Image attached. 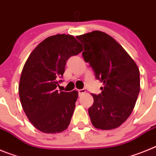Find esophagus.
Segmentation results:
<instances>
[{
	"label": "esophagus",
	"mask_w": 156,
	"mask_h": 156,
	"mask_svg": "<svg viewBox=\"0 0 156 156\" xmlns=\"http://www.w3.org/2000/svg\"><path fill=\"white\" fill-rule=\"evenodd\" d=\"M85 92H86V90H85V89H80V90H78L79 95H81L82 94H84Z\"/></svg>",
	"instance_id": "34e87169"
}]
</instances>
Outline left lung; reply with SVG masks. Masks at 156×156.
Wrapping results in <instances>:
<instances>
[{
  "label": "left lung",
  "mask_w": 156,
  "mask_h": 156,
  "mask_svg": "<svg viewBox=\"0 0 156 156\" xmlns=\"http://www.w3.org/2000/svg\"><path fill=\"white\" fill-rule=\"evenodd\" d=\"M76 38L84 46V61L104 85L98 95L91 94L94 103L88 113L92 124L101 129L119 127L130 115L137 101L138 67L119 43L105 33L96 30Z\"/></svg>",
  "instance_id": "left-lung-1"
}]
</instances>
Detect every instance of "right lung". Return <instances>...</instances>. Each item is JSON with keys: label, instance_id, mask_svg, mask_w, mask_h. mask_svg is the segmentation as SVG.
<instances>
[{"label": "right lung", "instance_id": "add662e5", "mask_svg": "<svg viewBox=\"0 0 156 156\" xmlns=\"http://www.w3.org/2000/svg\"><path fill=\"white\" fill-rule=\"evenodd\" d=\"M82 51L73 36L57 34L40 43L25 63L19 98L29 120L41 132L60 133L69 125L78 92H59L57 87L67 60Z\"/></svg>", "mask_w": 156, "mask_h": 156}]
</instances>
